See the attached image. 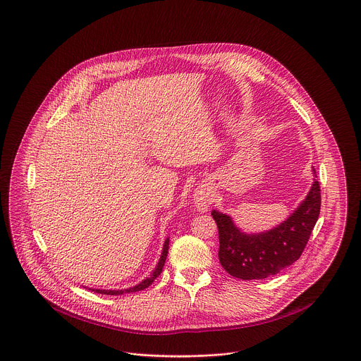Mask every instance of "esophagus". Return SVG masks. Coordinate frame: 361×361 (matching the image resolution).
Here are the masks:
<instances>
[{"mask_svg": "<svg viewBox=\"0 0 361 361\" xmlns=\"http://www.w3.org/2000/svg\"><path fill=\"white\" fill-rule=\"evenodd\" d=\"M211 202H212L211 192H207V190H198L194 194V204L198 211L205 212L208 209V207L211 205Z\"/></svg>", "mask_w": 361, "mask_h": 361, "instance_id": "1", "label": "esophagus"}]
</instances>
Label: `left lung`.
<instances>
[{"label":"left lung","instance_id":"left-lung-1","mask_svg":"<svg viewBox=\"0 0 361 361\" xmlns=\"http://www.w3.org/2000/svg\"><path fill=\"white\" fill-rule=\"evenodd\" d=\"M320 186L313 179L311 190L294 214L259 234H245L228 215L212 211L219 230L220 264L231 276L243 281L264 279L288 268L300 259L308 243L320 214Z\"/></svg>","mask_w":361,"mask_h":361}]
</instances>
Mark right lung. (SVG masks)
<instances>
[{
  "instance_id": "1",
  "label": "right lung",
  "mask_w": 361,
  "mask_h": 361,
  "mask_svg": "<svg viewBox=\"0 0 361 361\" xmlns=\"http://www.w3.org/2000/svg\"><path fill=\"white\" fill-rule=\"evenodd\" d=\"M169 240L167 238L166 242H164V246H163V252H161V256H160V260H159V263L156 265V268H154V271L152 272V275L149 276V278H146L144 279L141 283H138L137 286H133V288H123V290H99V288H90L92 291H96V293H99V294H106V295H121V294H124V293H134V291H141V290H144V288H149L153 282H154V279L161 274V271H163V267H164V263H166V259H167V253H169Z\"/></svg>"
}]
</instances>
